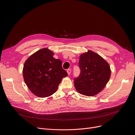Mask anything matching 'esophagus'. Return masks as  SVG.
I'll use <instances>...</instances> for the list:
<instances>
[{"label": "esophagus", "mask_w": 135, "mask_h": 135, "mask_svg": "<svg viewBox=\"0 0 135 135\" xmlns=\"http://www.w3.org/2000/svg\"><path fill=\"white\" fill-rule=\"evenodd\" d=\"M71 69H68L67 70V73H68V74L69 75L70 74V73H71Z\"/></svg>", "instance_id": "34e87169"}]
</instances>
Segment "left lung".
I'll use <instances>...</instances> for the list:
<instances>
[{
    "mask_svg": "<svg viewBox=\"0 0 135 135\" xmlns=\"http://www.w3.org/2000/svg\"><path fill=\"white\" fill-rule=\"evenodd\" d=\"M80 74L75 79L76 90L81 95L93 96L103 90L111 75L109 63L97 53L88 50L80 55Z\"/></svg>",
    "mask_w": 135,
    "mask_h": 135,
    "instance_id": "obj_1",
    "label": "left lung"
}]
</instances>
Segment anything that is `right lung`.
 <instances>
[{"instance_id": "obj_1", "label": "right lung", "mask_w": 135, "mask_h": 135, "mask_svg": "<svg viewBox=\"0 0 135 135\" xmlns=\"http://www.w3.org/2000/svg\"><path fill=\"white\" fill-rule=\"evenodd\" d=\"M54 53L44 48L31 55L24 63L23 77L27 87L36 96L50 97L55 93L68 73L62 61L56 59Z\"/></svg>"}]
</instances>
